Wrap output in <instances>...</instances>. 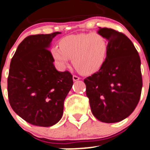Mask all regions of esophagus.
<instances>
[{
    "instance_id": "34e87169",
    "label": "esophagus",
    "mask_w": 150,
    "mask_h": 150,
    "mask_svg": "<svg viewBox=\"0 0 150 150\" xmlns=\"http://www.w3.org/2000/svg\"><path fill=\"white\" fill-rule=\"evenodd\" d=\"M79 79H80V78H79V76H75V75H74V76H73V80L74 81H77V80H79Z\"/></svg>"
}]
</instances>
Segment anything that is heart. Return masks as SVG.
Returning a JSON list of instances; mask_svg holds the SVG:
<instances>
[{
	"mask_svg": "<svg viewBox=\"0 0 150 150\" xmlns=\"http://www.w3.org/2000/svg\"><path fill=\"white\" fill-rule=\"evenodd\" d=\"M59 47H53L51 55L64 70L71 59L73 65L82 74H91L101 67L108 50L107 39L98 33H80L62 38Z\"/></svg>",
	"mask_w": 150,
	"mask_h": 150,
	"instance_id": "1",
	"label": "heart"
}]
</instances>
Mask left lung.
Wrapping results in <instances>:
<instances>
[{
  "mask_svg": "<svg viewBox=\"0 0 150 150\" xmlns=\"http://www.w3.org/2000/svg\"><path fill=\"white\" fill-rule=\"evenodd\" d=\"M97 33L108 41L105 59L98 71L84 79L92 114L104 123L129 116L141 97L142 76L138 51L128 37L112 29Z\"/></svg>",
  "mask_w": 150,
  "mask_h": 150,
  "instance_id": "1",
  "label": "left lung"
}]
</instances>
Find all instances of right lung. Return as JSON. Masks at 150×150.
Here are the masks:
<instances>
[{
    "mask_svg": "<svg viewBox=\"0 0 150 150\" xmlns=\"http://www.w3.org/2000/svg\"><path fill=\"white\" fill-rule=\"evenodd\" d=\"M59 32L25 38L11 60L7 91L15 112L29 123L48 127L61 120L64 101L73 86L68 71L55 68L50 48Z\"/></svg>",
    "mask_w": 150,
    "mask_h": 150,
    "instance_id": "1",
    "label": "right lung"
}]
</instances>
